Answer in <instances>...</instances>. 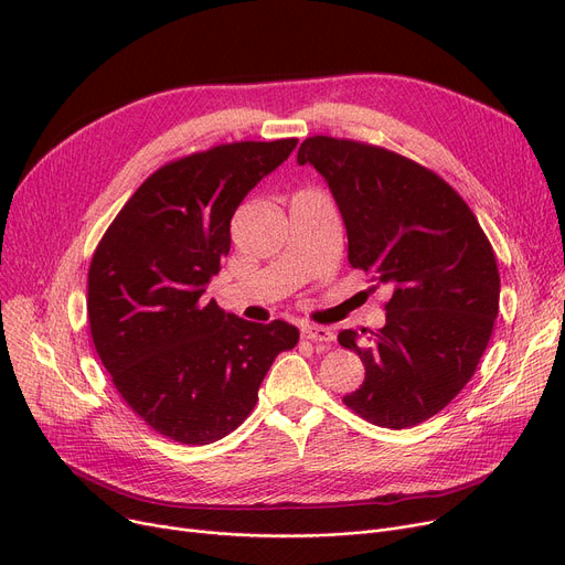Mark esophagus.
Listing matches in <instances>:
<instances>
[{
  "label": "esophagus",
  "instance_id": "obj_1",
  "mask_svg": "<svg viewBox=\"0 0 565 565\" xmlns=\"http://www.w3.org/2000/svg\"><path fill=\"white\" fill-rule=\"evenodd\" d=\"M302 337L318 343L320 348H330L334 341V332L328 328H318V324H302Z\"/></svg>",
  "mask_w": 565,
  "mask_h": 565
}]
</instances>
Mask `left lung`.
Instances as JSON below:
<instances>
[{"instance_id":"left-lung-1","label":"left lung","mask_w":565,"mask_h":565,"mask_svg":"<svg viewBox=\"0 0 565 565\" xmlns=\"http://www.w3.org/2000/svg\"><path fill=\"white\" fill-rule=\"evenodd\" d=\"M298 164L330 185L350 265L373 277V290L392 292L384 328L339 334L366 369L343 403L375 426H417L460 394L488 348L499 311L494 252L449 183L387 148L309 137Z\"/></svg>"}]
</instances>
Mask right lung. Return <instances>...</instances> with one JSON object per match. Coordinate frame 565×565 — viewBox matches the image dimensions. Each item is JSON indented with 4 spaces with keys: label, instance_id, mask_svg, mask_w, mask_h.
Masks as SVG:
<instances>
[{
    "label": "right lung",
    "instance_id": "right-lung-1",
    "mask_svg": "<svg viewBox=\"0 0 565 565\" xmlns=\"http://www.w3.org/2000/svg\"><path fill=\"white\" fill-rule=\"evenodd\" d=\"M298 139L235 141L160 167L121 207L88 267V324L114 387L181 444L241 426L298 328L249 322L205 300L231 249V217Z\"/></svg>",
    "mask_w": 565,
    "mask_h": 565
}]
</instances>
